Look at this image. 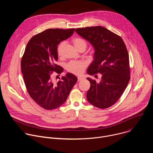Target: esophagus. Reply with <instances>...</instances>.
Instances as JSON below:
<instances>
[{"label":"esophagus","instance_id":"esophagus-1","mask_svg":"<svg viewBox=\"0 0 153 153\" xmlns=\"http://www.w3.org/2000/svg\"><path fill=\"white\" fill-rule=\"evenodd\" d=\"M83 79V78L82 77H77L78 81H81V80H82Z\"/></svg>","mask_w":153,"mask_h":153}]
</instances>
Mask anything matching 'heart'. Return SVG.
<instances>
[{"label": "heart", "instance_id": "heart-1", "mask_svg": "<svg viewBox=\"0 0 153 153\" xmlns=\"http://www.w3.org/2000/svg\"><path fill=\"white\" fill-rule=\"evenodd\" d=\"M75 48L79 51H85L87 47L86 41L79 37H75L73 38L71 40ZM64 46L63 42H60L57 47V53L59 57H61L62 55V50ZM86 67V63L83 61H72L70 62L67 65V70L74 74L80 75L82 74Z\"/></svg>", "mask_w": 153, "mask_h": 153}]
</instances>
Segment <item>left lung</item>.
I'll list each match as a JSON object with an SVG mask.
<instances>
[{"mask_svg":"<svg viewBox=\"0 0 153 153\" xmlns=\"http://www.w3.org/2000/svg\"><path fill=\"white\" fill-rule=\"evenodd\" d=\"M76 32L95 49L94 60L87 73L101 75L99 82L87 78L91 84L87 100L100 109L110 107L120 99L130 79L129 55L125 43L120 36L101 26L77 28Z\"/></svg>","mask_w":153,"mask_h":153,"instance_id":"1","label":"left lung"}]
</instances>
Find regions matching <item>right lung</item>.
I'll return each mask as SVG.
<instances>
[{"label":"right lung","mask_w":153,"mask_h":153,"mask_svg":"<svg viewBox=\"0 0 153 153\" xmlns=\"http://www.w3.org/2000/svg\"><path fill=\"white\" fill-rule=\"evenodd\" d=\"M75 28L48 29L31 37L21 60V70L27 91L33 100L47 110L57 108L66 101L77 77L67 73L57 82L53 74L60 76L63 68L56 64L57 46L70 37Z\"/></svg>","instance_id":"right-lung-1"}]
</instances>
